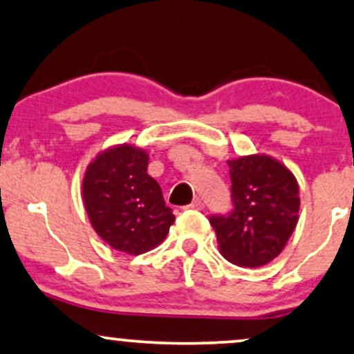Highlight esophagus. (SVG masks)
<instances>
[{
  "mask_svg": "<svg viewBox=\"0 0 354 354\" xmlns=\"http://www.w3.org/2000/svg\"><path fill=\"white\" fill-rule=\"evenodd\" d=\"M187 208H190V210H203L205 208V205H203V202L200 198H197V200H194V202H192L190 205H187Z\"/></svg>",
  "mask_w": 354,
  "mask_h": 354,
  "instance_id": "34e87169",
  "label": "esophagus"
}]
</instances>
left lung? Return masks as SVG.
<instances>
[{"instance_id":"8db88e82","label":"left lung","mask_w":354,"mask_h":354,"mask_svg":"<svg viewBox=\"0 0 354 354\" xmlns=\"http://www.w3.org/2000/svg\"><path fill=\"white\" fill-rule=\"evenodd\" d=\"M233 210L212 215L221 256L259 268L281 254L299 221V184L279 160L264 154L228 160Z\"/></svg>"}]
</instances>
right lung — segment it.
Masks as SVG:
<instances>
[{
	"mask_svg": "<svg viewBox=\"0 0 354 354\" xmlns=\"http://www.w3.org/2000/svg\"><path fill=\"white\" fill-rule=\"evenodd\" d=\"M149 156L121 144L97 156L84 177L90 223L113 250L142 254L167 236L176 216L160 185L147 174Z\"/></svg>",
	"mask_w": 354,
	"mask_h": 354,
	"instance_id": "right-lung-1",
	"label": "right lung"
}]
</instances>
